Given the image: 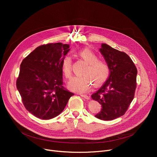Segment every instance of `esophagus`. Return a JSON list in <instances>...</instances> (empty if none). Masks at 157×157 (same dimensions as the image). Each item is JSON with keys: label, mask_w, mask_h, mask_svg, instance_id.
<instances>
[{"label": "esophagus", "mask_w": 157, "mask_h": 157, "mask_svg": "<svg viewBox=\"0 0 157 157\" xmlns=\"http://www.w3.org/2000/svg\"><path fill=\"white\" fill-rule=\"evenodd\" d=\"M80 95H81L82 97L85 98V99H86V100H89V99H90V96H88V95H83V94H81Z\"/></svg>", "instance_id": "34e87169"}]
</instances>
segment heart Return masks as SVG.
I'll use <instances>...</instances> for the list:
<instances>
[{
	"label": "heart",
	"instance_id": "1",
	"mask_svg": "<svg viewBox=\"0 0 157 157\" xmlns=\"http://www.w3.org/2000/svg\"><path fill=\"white\" fill-rule=\"evenodd\" d=\"M78 55L88 63L83 77H74L69 83V88L74 92L84 93L91 88L92 81L96 86H100L108 78L110 74L109 65L104 60L98 59V55L90 48H84L78 52ZM72 58L67 55L63 58L61 69L65 77L72 76Z\"/></svg>",
	"mask_w": 157,
	"mask_h": 157
}]
</instances>
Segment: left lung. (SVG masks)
I'll return each mask as SVG.
<instances>
[{
  "label": "left lung",
  "mask_w": 157,
  "mask_h": 157,
  "mask_svg": "<svg viewBox=\"0 0 157 157\" xmlns=\"http://www.w3.org/2000/svg\"><path fill=\"white\" fill-rule=\"evenodd\" d=\"M100 52L108 63L110 74L101 88L92 95V99L101 104L95 117L102 120L116 119L124 114L133 101L137 86V68L125 52L102 44Z\"/></svg>",
  "instance_id": "1"
}]
</instances>
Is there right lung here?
Instances as JSON below:
<instances>
[{
    "label": "right lung",
    "instance_id": "right-lung-1",
    "mask_svg": "<svg viewBox=\"0 0 157 157\" xmlns=\"http://www.w3.org/2000/svg\"><path fill=\"white\" fill-rule=\"evenodd\" d=\"M69 48L61 43L41 45L20 65L16 88L25 108L38 118L57 117L74 95L63 86L61 63Z\"/></svg>",
    "mask_w": 157,
    "mask_h": 157
}]
</instances>
